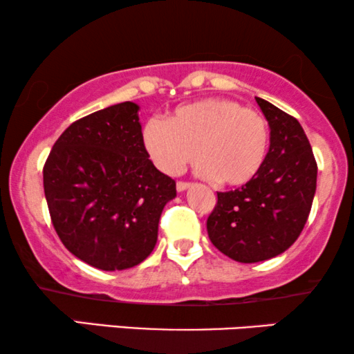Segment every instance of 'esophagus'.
I'll return each instance as SVG.
<instances>
[{
	"mask_svg": "<svg viewBox=\"0 0 354 354\" xmlns=\"http://www.w3.org/2000/svg\"><path fill=\"white\" fill-rule=\"evenodd\" d=\"M187 188H190V183L188 182H177V192H185Z\"/></svg>",
	"mask_w": 354,
	"mask_h": 354,
	"instance_id": "34e87169",
	"label": "esophagus"
}]
</instances>
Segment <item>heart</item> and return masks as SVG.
Listing matches in <instances>:
<instances>
[{
    "label": "heart",
    "instance_id": "obj_1",
    "mask_svg": "<svg viewBox=\"0 0 354 354\" xmlns=\"http://www.w3.org/2000/svg\"><path fill=\"white\" fill-rule=\"evenodd\" d=\"M142 140L153 162L178 176L198 156V171L225 187L253 180L270 145L268 119L239 101L207 98L180 106L166 122L149 119Z\"/></svg>",
    "mask_w": 354,
    "mask_h": 354
}]
</instances>
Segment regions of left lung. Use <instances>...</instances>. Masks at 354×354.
Instances as JSON below:
<instances>
[{"instance_id": "left-lung-1", "label": "left lung", "mask_w": 354, "mask_h": 354, "mask_svg": "<svg viewBox=\"0 0 354 354\" xmlns=\"http://www.w3.org/2000/svg\"><path fill=\"white\" fill-rule=\"evenodd\" d=\"M270 129L264 166L236 190L219 192L207 217V235L221 253L239 263H259L288 250L311 211L317 164L293 115L256 98Z\"/></svg>"}]
</instances>
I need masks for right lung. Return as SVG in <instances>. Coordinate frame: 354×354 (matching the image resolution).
<instances>
[{
	"label": "right lung",
	"instance_id": "add662e5",
	"mask_svg": "<svg viewBox=\"0 0 354 354\" xmlns=\"http://www.w3.org/2000/svg\"><path fill=\"white\" fill-rule=\"evenodd\" d=\"M138 109L125 101L75 120L43 167L57 236L75 258L101 270L147 259L164 206L177 195L176 180L148 159Z\"/></svg>",
	"mask_w": 354,
	"mask_h": 354
}]
</instances>
